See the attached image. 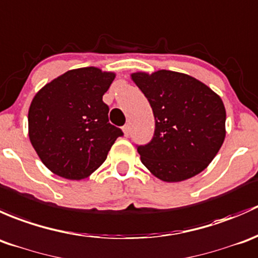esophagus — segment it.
I'll use <instances>...</instances> for the list:
<instances>
[{"instance_id":"1","label":"esophagus","mask_w":258,"mask_h":258,"mask_svg":"<svg viewBox=\"0 0 258 258\" xmlns=\"http://www.w3.org/2000/svg\"><path fill=\"white\" fill-rule=\"evenodd\" d=\"M123 132H124V135H125V137H129V135H130V125H129V124H125V125L123 126Z\"/></svg>"}]
</instances>
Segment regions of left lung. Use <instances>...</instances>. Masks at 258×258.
Wrapping results in <instances>:
<instances>
[{
  "instance_id": "left-lung-1",
  "label": "left lung",
  "mask_w": 258,
  "mask_h": 258,
  "mask_svg": "<svg viewBox=\"0 0 258 258\" xmlns=\"http://www.w3.org/2000/svg\"><path fill=\"white\" fill-rule=\"evenodd\" d=\"M155 118L153 139L137 145L142 163L163 181L190 179L206 169L225 139L221 98L187 74L134 73Z\"/></svg>"
}]
</instances>
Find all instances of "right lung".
<instances>
[{
    "label": "right lung",
    "instance_id": "obj_1",
    "mask_svg": "<svg viewBox=\"0 0 258 258\" xmlns=\"http://www.w3.org/2000/svg\"><path fill=\"white\" fill-rule=\"evenodd\" d=\"M114 73L87 67L66 72L46 84L33 98L28 111L30 140L50 171L81 180L105 161L121 137L111 125L103 95Z\"/></svg>",
    "mask_w": 258,
    "mask_h": 258
}]
</instances>
